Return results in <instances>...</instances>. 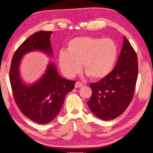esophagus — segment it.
I'll return each instance as SVG.
<instances>
[{"label":"esophagus","mask_w":153,"mask_h":153,"mask_svg":"<svg viewBox=\"0 0 153 153\" xmlns=\"http://www.w3.org/2000/svg\"><path fill=\"white\" fill-rule=\"evenodd\" d=\"M82 85H83L82 83H81L80 82H79V81H77L76 82V84H75V88H80V87H82Z\"/></svg>","instance_id":"1"}]
</instances>
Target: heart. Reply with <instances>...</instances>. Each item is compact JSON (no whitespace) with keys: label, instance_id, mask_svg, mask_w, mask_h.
Instances as JSON below:
<instances>
[{"label":"heart","instance_id":"b5f03b06","mask_svg":"<svg viewBox=\"0 0 153 153\" xmlns=\"http://www.w3.org/2000/svg\"><path fill=\"white\" fill-rule=\"evenodd\" d=\"M118 53L112 39L92 36L77 37L68 43L67 50H62L58 62L65 76L72 77L82 70L93 79L108 76L115 64Z\"/></svg>","mask_w":153,"mask_h":153}]
</instances>
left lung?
Segmentation results:
<instances>
[{"label": "left lung", "mask_w": 153, "mask_h": 153, "mask_svg": "<svg viewBox=\"0 0 153 153\" xmlns=\"http://www.w3.org/2000/svg\"><path fill=\"white\" fill-rule=\"evenodd\" d=\"M137 76V53L124 36L121 52L114 69L105 77L90 84L92 95L88 105L92 113L105 121L121 115L133 100Z\"/></svg>", "instance_id": "obj_1"}]
</instances>
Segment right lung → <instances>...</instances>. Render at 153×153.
<instances>
[{"mask_svg": "<svg viewBox=\"0 0 153 153\" xmlns=\"http://www.w3.org/2000/svg\"><path fill=\"white\" fill-rule=\"evenodd\" d=\"M51 31H40L31 35L18 48L11 61L9 77L15 102L20 111L32 121L45 124L54 119L60 111L68 92L76 81L67 80L58 75L55 65L50 64L42 78L31 85L24 84L19 68L23 55L33 50L52 55Z\"/></svg>", "mask_w": 153, "mask_h": 153, "instance_id": "add662e5", "label": "right lung"}]
</instances>
